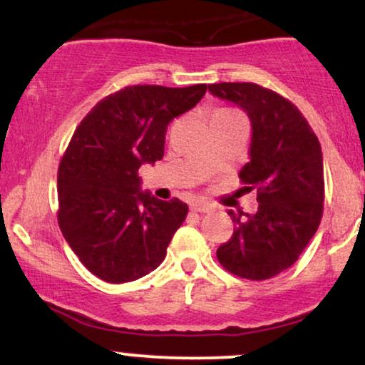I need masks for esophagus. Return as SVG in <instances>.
<instances>
[{
  "mask_svg": "<svg viewBox=\"0 0 365 365\" xmlns=\"http://www.w3.org/2000/svg\"><path fill=\"white\" fill-rule=\"evenodd\" d=\"M191 210L197 211V213H210V211H213V206L203 203V201H196V203L191 205Z\"/></svg>",
  "mask_w": 365,
  "mask_h": 365,
  "instance_id": "esophagus-1",
  "label": "esophagus"
}]
</instances>
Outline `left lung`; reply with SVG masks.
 Instances as JSON below:
<instances>
[{
	"instance_id": "left-lung-1",
	"label": "left lung",
	"mask_w": 365,
	"mask_h": 365,
	"mask_svg": "<svg viewBox=\"0 0 365 365\" xmlns=\"http://www.w3.org/2000/svg\"><path fill=\"white\" fill-rule=\"evenodd\" d=\"M208 89L249 115L250 160L238 175L250 190L257 187L259 203L255 215L228 211L235 228L217 257L238 277L271 279L298 260L322 222V145L298 108L271 89L254 83H220Z\"/></svg>"
}]
</instances>
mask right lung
Wrapping results in <instances>:
<instances>
[{"label": "right lung", "instance_id": "1", "mask_svg": "<svg viewBox=\"0 0 365 365\" xmlns=\"http://www.w3.org/2000/svg\"><path fill=\"white\" fill-rule=\"evenodd\" d=\"M206 84L127 86L84 116L57 173L58 227L89 272L111 284L160 265L187 205L142 191L138 169L164 157L165 130L195 108Z\"/></svg>", "mask_w": 365, "mask_h": 365}]
</instances>
